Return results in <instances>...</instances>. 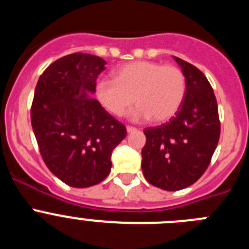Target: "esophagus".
<instances>
[{
	"label": "esophagus",
	"instance_id": "esophagus-1",
	"mask_svg": "<svg viewBox=\"0 0 249 249\" xmlns=\"http://www.w3.org/2000/svg\"><path fill=\"white\" fill-rule=\"evenodd\" d=\"M136 131H137V128H136V127L127 126V132H128V133H132V132H136Z\"/></svg>",
	"mask_w": 249,
	"mask_h": 249
}]
</instances>
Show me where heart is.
Returning <instances> with one entry per match:
<instances>
[{
    "mask_svg": "<svg viewBox=\"0 0 249 249\" xmlns=\"http://www.w3.org/2000/svg\"><path fill=\"white\" fill-rule=\"evenodd\" d=\"M186 89V76L177 66L137 61L118 68L114 80L98 81L94 91L101 105L113 116H123L136 101L138 107L132 117L162 123L178 113Z\"/></svg>",
    "mask_w": 249,
    "mask_h": 249,
    "instance_id": "obj_1",
    "label": "heart"
}]
</instances>
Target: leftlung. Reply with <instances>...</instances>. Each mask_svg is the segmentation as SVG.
<instances>
[{
    "mask_svg": "<svg viewBox=\"0 0 249 249\" xmlns=\"http://www.w3.org/2000/svg\"><path fill=\"white\" fill-rule=\"evenodd\" d=\"M186 76L181 108L169 122L144 128L142 172L164 191L191 186L208 168L221 135L218 106L212 86L196 66L175 57Z\"/></svg>",
    "mask_w": 249,
    "mask_h": 249,
    "instance_id": "obj_1",
    "label": "left lung"
}]
</instances>
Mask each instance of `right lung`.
Listing matches in <instances>:
<instances>
[{
    "mask_svg": "<svg viewBox=\"0 0 249 249\" xmlns=\"http://www.w3.org/2000/svg\"><path fill=\"white\" fill-rule=\"evenodd\" d=\"M106 61L93 54H67L39 76L31 123L47 168L74 188L100 183L111 171L112 151L126 137V126L87 93Z\"/></svg>",
    "mask_w": 249,
    "mask_h": 249,
    "instance_id": "right-lung-1",
    "label": "right lung"
}]
</instances>
